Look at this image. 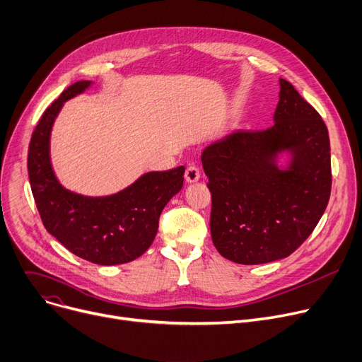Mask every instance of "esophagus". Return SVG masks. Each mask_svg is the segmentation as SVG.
<instances>
[{
	"instance_id": "obj_1",
	"label": "esophagus",
	"mask_w": 362,
	"mask_h": 362,
	"mask_svg": "<svg viewBox=\"0 0 362 362\" xmlns=\"http://www.w3.org/2000/svg\"><path fill=\"white\" fill-rule=\"evenodd\" d=\"M201 177V172L199 168L194 164H190L186 167V172H185V179L187 183H194V182H198Z\"/></svg>"
}]
</instances>
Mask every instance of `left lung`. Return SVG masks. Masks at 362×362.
<instances>
[{
	"label": "left lung",
	"mask_w": 362,
	"mask_h": 362,
	"mask_svg": "<svg viewBox=\"0 0 362 362\" xmlns=\"http://www.w3.org/2000/svg\"><path fill=\"white\" fill-rule=\"evenodd\" d=\"M275 125L235 131L202 153L211 192L212 243L242 264L290 256L316 228L332 189L329 132L317 110L279 78ZM293 153L290 171L273 160Z\"/></svg>",
	"instance_id": "left-lung-1"
}]
</instances>
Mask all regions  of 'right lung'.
<instances>
[{
  "label": "right lung",
  "mask_w": 362,
  "mask_h": 362,
  "mask_svg": "<svg viewBox=\"0 0 362 362\" xmlns=\"http://www.w3.org/2000/svg\"><path fill=\"white\" fill-rule=\"evenodd\" d=\"M88 86L90 81L71 84L43 112L29 144L28 168L47 233L76 256L109 267L128 263L147 252L163 208L183 186L185 167L147 173L125 190L105 198H87L64 189L49 160L51 129L64 102Z\"/></svg>",
  "instance_id": "add662e5"
}]
</instances>
